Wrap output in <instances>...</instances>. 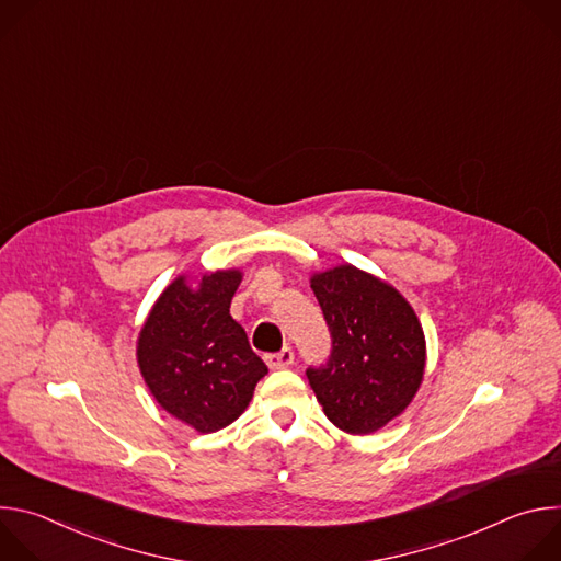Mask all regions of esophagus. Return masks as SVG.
<instances>
[{
	"label": "esophagus",
	"instance_id": "1",
	"mask_svg": "<svg viewBox=\"0 0 561 561\" xmlns=\"http://www.w3.org/2000/svg\"><path fill=\"white\" fill-rule=\"evenodd\" d=\"M295 362V353H293V348H282L279 353H271V355H266V364H268V368H273V370H279V368H288L290 364Z\"/></svg>",
	"mask_w": 561,
	"mask_h": 561
}]
</instances>
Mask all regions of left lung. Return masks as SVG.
<instances>
[{
	"label": "left lung",
	"mask_w": 561,
	"mask_h": 561,
	"mask_svg": "<svg viewBox=\"0 0 561 561\" xmlns=\"http://www.w3.org/2000/svg\"><path fill=\"white\" fill-rule=\"evenodd\" d=\"M331 333V355L306 377L327 417L368 435L402 413L426 364L424 331L411 304L386 282L337 266L310 279Z\"/></svg>",
	"instance_id": "8db88e82"
}]
</instances>
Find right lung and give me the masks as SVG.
Wrapping results in <instances>:
<instances>
[{
    "label": "right lung",
    "mask_w": 561,
    "mask_h": 561,
    "mask_svg": "<svg viewBox=\"0 0 561 561\" xmlns=\"http://www.w3.org/2000/svg\"><path fill=\"white\" fill-rule=\"evenodd\" d=\"M239 271L178 277L154 301L137 342V362L164 411L199 433L232 424L268 373L244 329L230 317Z\"/></svg>",
    "instance_id": "add662e5"
}]
</instances>
